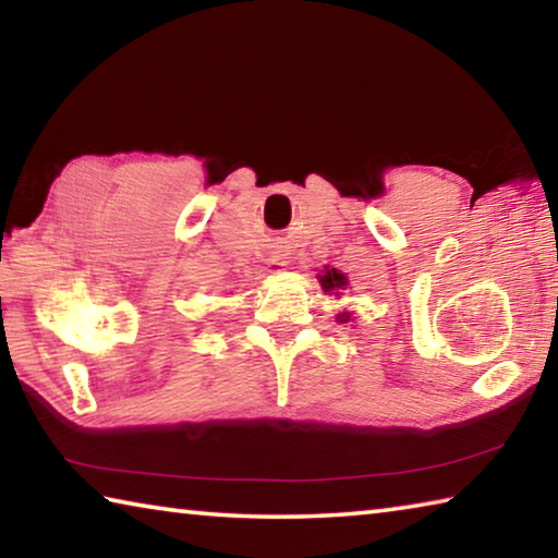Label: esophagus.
I'll return each instance as SVG.
<instances>
[{
  "label": "esophagus",
  "mask_w": 558,
  "mask_h": 558,
  "mask_svg": "<svg viewBox=\"0 0 558 558\" xmlns=\"http://www.w3.org/2000/svg\"><path fill=\"white\" fill-rule=\"evenodd\" d=\"M268 266H270L272 270H280L282 266H286V260H282L280 256H272V258H270V263H268Z\"/></svg>",
  "instance_id": "obj_1"
}]
</instances>
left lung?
Listing matches in <instances>:
<instances>
[{
    "label": "left lung",
    "mask_w": 558,
    "mask_h": 558,
    "mask_svg": "<svg viewBox=\"0 0 558 558\" xmlns=\"http://www.w3.org/2000/svg\"><path fill=\"white\" fill-rule=\"evenodd\" d=\"M317 280H319V286L325 288V292H332V290H344V286H347V276L344 272H339L337 268H325V276H317ZM335 295H339V292H335ZM339 323H347L349 319V313H342L337 317Z\"/></svg>",
    "instance_id": "left-lung-1"
}]
</instances>
